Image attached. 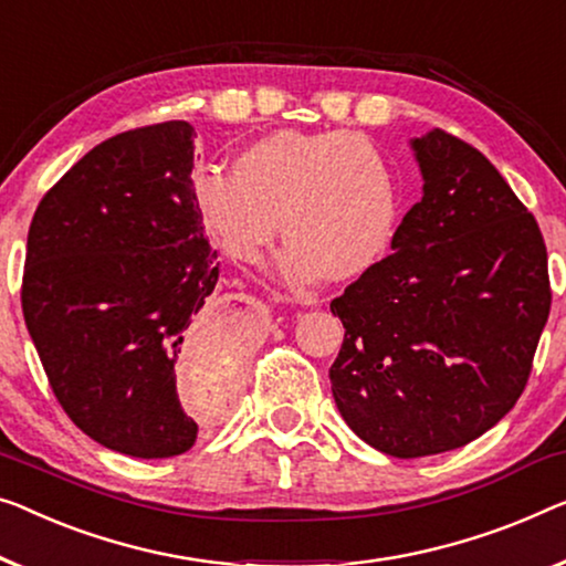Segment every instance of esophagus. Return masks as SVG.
<instances>
[{
  "mask_svg": "<svg viewBox=\"0 0 566 566\" xmlns=\"http://www.w3.org/2000/svg\"><path fill=\"white\" fill-rule=\"evenodd\" d=\"M243 300H247V302H249V305H256V300H251V297H243Z\"/></svg>",
  "mask_w": 566,
  "mask_h": 566,
  "instance_id": "obj_1",
  "label": "esophagus"
}]
</instances>
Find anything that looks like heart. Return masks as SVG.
<instances>
[{
	"label": "heart",
	"instance_id": "b5f03b06",
	"mask_svg": "<svg viewBox=\"0 0 566 566\" xmlns=\"http://www.w3.org/2000/svg\"><path fill=\"white\" fill-rule=\"evenodd\" d=\"M208 231L226 254L254 264L284 218L282 280L307 286L325 272H366L389 249L399 192L374 142L356 132L282 129L254 142L235 170L210 167L196 182Z\"/></svg>",
	"mask_w": 566,
	"mask_h": 566
}]
</instances>
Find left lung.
Returning <instances> with one entry per match:
<instances>
[{"instance_id":"obj_1","label":"left lung","mask_w":566,"mask_h":566,"mask_svg":"<svg viewBox=\"0 0 566 566\" xmlns=\"http://www.w3.org/2000/svg\"><path fill=\"white\" fill-rule=\"evenodd\" d=\"M411 147L424 196L389 254L331 302L345 327L335 403L391 458L454 450L499 424L552 310L544 235L483 151L444 129Z\"/></svg>"}]
</instances>
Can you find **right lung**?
<instances>
[{
  "label": "right lung",
  "instance_id": "right-lung-1",
  "mask_svg": "<svg viewBox=\"0 0 566 566\" xmlns=\"http://www.w3.org/2000/svg\"><path fill=\"white\" fill-rule=\"evenodd\" d=\"M188 122L137 126L81 157L32 216L22 315L57 403L81 432L132 458L198 440L177 394L223 370L243 343L206 310L218 251L202 235Z\"/></svg>",
  "mask_w": 566,
  "mask_h": 566
}]
</instances>
